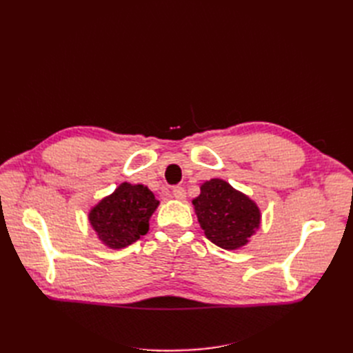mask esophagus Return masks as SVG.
Here are the masks:
<instances>
[{
	"label": "esophagus",
	"mask_w": 353,
	"mask_h": 353,
	"mask_svg": "<svg viewBox=\"0 0 353 353\" xmlns=\"http://www.w3.org/2000/svg\"><path fill=\"white\" fill-rule=\"evenodd\" d=\"M172 194H174V197L176 199V200H185V197H187V194H185V190L183 188V187H175L174 188V191H172Z\"/></svg>",
	"instance_id": "obj_1"
}]
</instances>
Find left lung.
<instances>
[{
	"label": "left lung",
	"mask_w": 353,
	"mask_h": 353,
	"mask_svg": "<svg viewBox=\"0 0 353 353\" xmlns=\"http://www.w3.org/2000/svg\"><path fill=\"white\" fill-rule=\"evenodd\" d=\"M191 203L206 239L221 249L244 248L261 228L262 213L256 201L221 178L205 181Z\"/></svg>",
	"instance_id": "1"
}]
</instances>
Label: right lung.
<instances>
[{"label": "right lung", "mask_w": 353, "mask_h": 353, "mask_svg": "<svg viewBox=\"0 0 353 353\" xmlns=\"http://www.w3.org/2000/svg\"><path fill=\"white\" fill-rule=\"evenodd\" d=\"M159 200L143 184L122 183L88 212L90 225L105 248L119 250L145 236Z\"/></svg>", "instance_id": "1"}]
</instances>
